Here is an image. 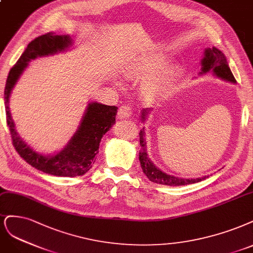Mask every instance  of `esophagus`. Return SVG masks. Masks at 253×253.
Returning <instances> with one entry per match:
<instances>
[{
	"label": "esophagus",
	"mask_w": 253,
	"mask_h": 253,
	"mask_svg": "<svg viewBox=\"0 0 253 253\" xmlns=\"http://www.w3.org/2000/svg\"><path fill=\"white\" fill-rule=\"evenodd\" d=\"M133 115V110L128 104H123L118 110L119 118H128Z\"/></svg>",
	"instance_id": "1"
}]
</instances>
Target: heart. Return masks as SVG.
<instances>
[{"label":"heart","mask_w":253,"mask_h":253,"mask_svg":"<svg viewBox=\"0 0 253 253\" xmlns=\"http://www.w3.org/2000/svg\"><path fill=\"white\" fill-rule=\"evenodd\" d=\"M168 58L161 54L144 55L135 60L127 68V75L134 80L144 81L142 93L150 101L167 98L177 88L182 68L179 66L162 67Z\"/></svg>","instance_id":"1"}]
</instances>
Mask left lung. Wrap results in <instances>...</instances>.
<instances>
[{
    "mask_svg": "<svg viewBox=\"0 0 253 253\" xmlns=\"http://www.w3.org/2000/svg\"><path fill=\"white\" fill-rule=\"evenodd\" d=\"M201 72L200 74H205L210 71H212L213 74L224 80L226 82H230L236 84L237 81L234 78L233 74L231 73L230 68L228 66L227 59L226 56L223 54V52L215 47L207 48L204 51V57L201 60ZM151 109H145L141 112V120L144 121L146 119V115L149 114ZM139 137H140V146L141 150L139 152V161H140V165L142 168V170L144 175L149 178L150 181L157 183V184L162 185H169V186H180V185H187L193 184V183H197L202 180H205L208 178V176H204L202 178L197 179H185V178H178L171 175H168L161 169H159L156 165L151 161L146 153V141H145V133L144 128H142L139 133Z\"/></svg>",
    "mask_w": 253,
    "mask_h": 253,
    "instance_id": "8db88e82",
    "label": "left lung"
}]
</instances>
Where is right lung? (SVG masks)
<instances>
[{"instance_id":"right-lung-1","label":"right lung","mask_w":253,"mask_h":253,"mask_svg":"<svg viewBox=\"0 0 253 253\" xmlns=\"http://www.w3.org/2000/svg\"><path fill=\"white\" fill-rule=\"evenodd\" d=\"M70 46H72L70 36H57L54 32H48L34 39L28 43L24 53L11 68L4 91L6 120L15 151L31 167L58 177L83 176L92 168L102 136L115 124L118 108L98 102H90L81 126L65 149L53 156H43L34 152L16 133L10 114L9 98L16 82L31 59L55 54L57 52L65 51Z\"/></svg>"}]
</instances>
